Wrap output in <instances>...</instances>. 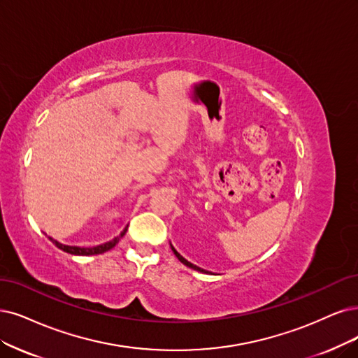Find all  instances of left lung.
Returning a JSON list of instances; mask_svg holds the SVG:
<instances>
[{
    "mask_svg": "<svg viewBox=\"0 0 358 358\" xmlns=\"http://www.w3.org/2000/svg\"><path fill=\"white\" fill-rule=\"evenodd\" d=\"M171 249H172V252H174V254H176V257H177V258H178V259H180V261H181V262L184 264V266H187L189 268H193V270H196V271H201V273H208L206 270H203V268H201V267H197V266H194V264L189 262V261H187L186 258H184L182 255H180V254L177 252V249H176L174 246H172V245H171Z\"/></svg>",
    "mask_w": 358,
    "mask_h": 358,
    "instance_id": "obj_1",
    "label": "left lung"
}]
</instances>
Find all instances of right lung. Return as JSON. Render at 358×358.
Instances as JSON below:
<instances>
[{"mask_svg":"<svg viewBox=\"0 0 358 358\" xmlns=\"http://www.w3.org/2000/svg\"><path fill=\"white\" fill-rule=\"evenodd\" d=\"M127 230H128V226L121 231V234L119 236H116V237H113L112 241H109V242H106V243H101V245H97V246H91V248H81V246H69V245H63V243H60V242H57V241H55L52 239V237H48V239L55 243L59 249H62L63 252H68V254H71V255H84V257H88V255H99V254H104V252H108V250H110L119 241L122 239L124 237V234L127 233Z\"/></svg>","mask_w":358,"mask_h":358,"instance_id":"1","label":"right lung"}]
</instances>
